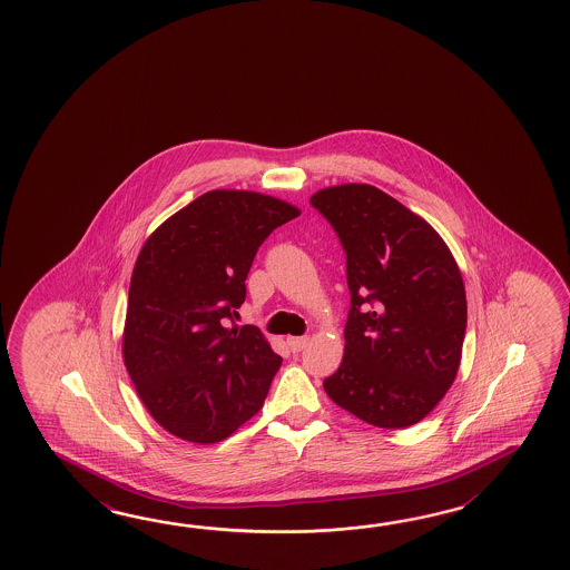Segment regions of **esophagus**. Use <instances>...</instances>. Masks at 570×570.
<instances>
[{"mask_svg": "<svg viewBox=\"0 0 570 570\" xmlns=\"http://www.w3.org/2000/svg\"><path fill=\"white\" fill-rule=\"evenodd\" d=\"M307 342H309L307 336H291V338H287V344H289V348L293 352L303 351L307 346Z\"/></svg>", "mask_w": 570, "mask_h": 570, "instance_id": "34e87169", "label": "esophagus"}]
</instances>
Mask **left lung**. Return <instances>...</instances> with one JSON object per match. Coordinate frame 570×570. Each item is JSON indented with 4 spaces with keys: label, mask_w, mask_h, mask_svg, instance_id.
<instances>
[{
    "label": "left lung",
    "mask_w": 570,
    "mask_h": 570,
    "mask_svg": "<svg viewBox=\"0 0 570 570\" xmlns=\"http://www.w3.org/2000/svg\"><path fill=\"white\" fill-rule=\"evenodd\" d=\"M309 204L346 250L351 314L327 397L366 424L422 422L452 387L466 293L449 246L422 216L366 183L320 189Z\"/></svg>",
    "instance_id": "left-lung-1"
}]
</instances>
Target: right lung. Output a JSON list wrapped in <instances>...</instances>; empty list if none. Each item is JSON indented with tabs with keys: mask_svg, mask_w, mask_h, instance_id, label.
Returning a JSON list of instances; mask_svg holds the SVG:
<instances>
[{
	"mask_svg": "<svg viewBox=\"0 0 570 570\" xmlns=\"http://www.w3.org/2000/svg\"><path fill=\"white\" fill-rule=\"evenodd\" d=\"M299 207L214 189L146 238L134 265L121 356L148 413L173 436L216 444L263 407L279 371L263 332L226 327L258 246Z\"/></svg>",
	"mask_w": 570,
	"mask_h": 570,
	"instance_id": "add662e5",
	"label": "right lung"
}]
</instances>
